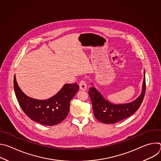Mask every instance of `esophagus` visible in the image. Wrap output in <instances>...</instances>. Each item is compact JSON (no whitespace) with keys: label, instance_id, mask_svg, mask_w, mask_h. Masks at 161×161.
Segmentation results:
<instances>
[{"label":"esophagus","instance_id":"34e87169","mask_svg":"<svg viewBox=\"0 0 161 161\" xmlns=\"http://www.w3.org/2000/svg\"><path fill=\"white\" fill-rule=\"evenodd\" d=\"M79 86H80V88L81 90H85L87 88L86 86V83L85 82V81L84 80H82L80 81L79 83Z\"/></svg>","mask_w":161,"mask_h":161}]
</instances>
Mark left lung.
I'll return each instance as SVG.
<instances>
[{
  "mask_svg": "<svg viewBox=\"0 0 161 161\" xmlns=\"http://www.w3.org/2000/svg\"><path fill=\"white\" fill-rule=\"evenodd\" d=\"M145 90V71L142 93L136 100L129 103L113 104L106 100L95 87L90 88L88 94L92 104L95 117L99 122L111 124L117 123L130 117L139 109L144 99Z\"/></svg>",
  "mask_w": 161,
  "mask_h": 161,
  "instance_id": "1",
  "label": "left lung"
}]
</instances>
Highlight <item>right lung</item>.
<instances>
[{
  "label": "right lung",
  "mask_w": 161,
  "mask_h": 161,
  "mask_svg": "<svg viewBox=\"0 0 161 161\" xmlns=\"http://www.w3.org/2000/svg\"><path fill=\"white\" fill-rule=\"evenodd\" d=\"M16 99L24 112L33 121L45 125H55L67 116L70 102L79 90L76 83L65 84L53 97L47 100H37L27 96L14 77Z\"/></svg>",
  "instance_id": "obj_1"
}]
</instances>
